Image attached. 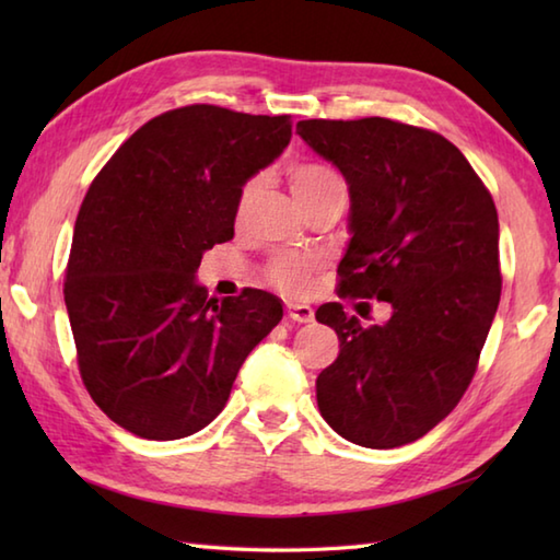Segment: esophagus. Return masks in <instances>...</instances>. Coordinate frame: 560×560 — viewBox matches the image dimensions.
Instances as JSON below:
<instances>
[{"label": "esophagus", "instance_id": "esophagus-1", "mask_svg": "<svg viewBox=\"0 0 560 560\" xmlns=\"http://www.w3.org/2000/svg\"><path fill=\"white\" fill-rule=\"evenodd\" d=\"M287 315H289V319H293V323H313V307L311 305L289 303Z\"/></svg>", "mask_w": 560, "mask_h": 560}]
</instances>
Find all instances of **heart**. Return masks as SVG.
I'll use <instances>...</instances> for the list:
<instances>
[{"label": "heart", "mask_w": 560, "mask_h": 560, "mask_svg": "<svg viewBox=\"0 0 560 560\" xmlns=\"http://www.w3.org/2000/svg\"><path fill=\"white\" fill-rule=\"evenodd\" d=\"M289 183L299 205L305 209L315 205L319 199L327 197H347V183L341 180L337 171L327 168L323 163H295L289 171ZM261 192V177H249V180L241 187L235 199V221L241 223L247 211L253 209ZM317 269V259L313 257H299V255H277L269 259L265 267V279L271 287L289 293H305L311 287L313 271Z\"/></svg>", "instance_id": "1"}]
</instances>
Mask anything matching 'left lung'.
I'll return each instance as SVG.
<instances>
[{"instance_id": "8db88e82", "label": "left lung", "mask_w": 560, "mask_h": 560, "mask_svg": "<svg viewBox=\"0 0 560 560\" xmlns=\"http://www.w3.org/2000/svg\"><path fill=\"white\" fill-rule=\"evenodd\" d=\"M295 132L349 183L353 237L337 295L392 305L371 327L339 303L317 307L339 337L337 361L317 375L319 413L355 445L413 443L467 392L501 301L493 197L433 129L361 117Z\"/></svg>"}]
</instances>
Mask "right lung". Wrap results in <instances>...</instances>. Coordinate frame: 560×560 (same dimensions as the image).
I'll return each instance as SVG.
<instances>
[{"mask_svg": "<svg viewBox=\"0 0 560 560\" xmlns=\"http://www.w3.org/2000/svg\"><path fill=\"white\" fill-rule=\"evenodd\" d=\"M291 127V115L185 105L141 125L93 177L65 303L83 387L125 431H201L247 353L281 323L277 295L209 299L195 271L207 249L231 241L237 192L287 149Z\"/></svg>", "mask_w": 560, "mask_h": 560, "instance_id": "add662e5", "label": "right lung"}]
</instances>
